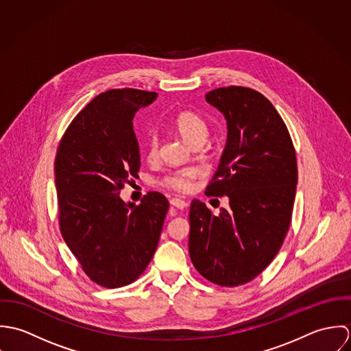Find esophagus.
I'll list each match as a JSON object with an SVG mask.
<instances>
[{"label": "esophagus", "mask_w": 351, "mask_h": 351, "mask_svg": "<svg viewBox=\"0 0 351 351\" xmlns=\"http://www.w3.org/2000/svg\"><path fill=\"white\" fill-rule=\"evenodd\" d=\"M170 205H173V206L177 208V209H184V208L188 206V202L176 197V199H171V200H170Z\"/></svg>", "instance_id": "obj_1"}]
</instances>
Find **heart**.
<instances>
[{
	"mask_svg": "<svg viewBox=\"0 0 351 351\" xmlns=\"http://www.w3.org/2000/svg\"><path fill=\"white\" fill-rule=\"evenodd\" d=\"M174 128L176 131L184 138L185 142H188L192 147L201 146L205 143L209 135V125L206 121L195 112L184 110L178 113L174 119ZM159 152V138L155 132H151L147 141V149L146 154L149 159H155ZM197 169L195 167H185L180 170H174L167 173L159 180V184L163 188L185 193L191 191L193 185V180L197 176Z\"/></svg>",
	"mask_w": 351,
	"mask_h": 351,
	"instance_id": "obj_1",
	"label": "heart"
}]
</instances>
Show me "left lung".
I'll return each mask as SVG.
<instances>
[{
  "instance_id": "1",
  "label": "left lung",
  "mask_w": 351,
  "mask_h": 351,
  "mask_svg": "<svg viewBox=\"0 0 351 351\" xmlns=\"http://www.w3.org/2000/svg\"><path fill=\"white\" fill-rule=\"evenodd\" d=\"M205 100L224 114L228 128L205 195L226 196L230 206L213 215L192 201L189 254L204 278L232 288L261 274L284 243L296 196V151L284 120L259 92L219 88Z\"/></svg>"
}]
</instances>
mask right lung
Returning a JSON list of instances; mask_svg holds the SVG:
<instances>
[{
	"label": "right lung",
	"mask_w": 351,
	"mask_h": 351,
	"mask_svg": "<svg viewBox=\"0 0 351 351\" xmlns=\"http://www.w3.org/2000/svg\"><path fill=\"white\" fill-rule=\"evenodd\" d=\"M156 96L131 88L101 93L73 119L56 150L60 234L85 274L104 288L125 287L146 270L169 209L159 192L139 205L119 196L141 169L132 119Z\"/></svg>",
	"instance_id": "1"
}]
</instances>
